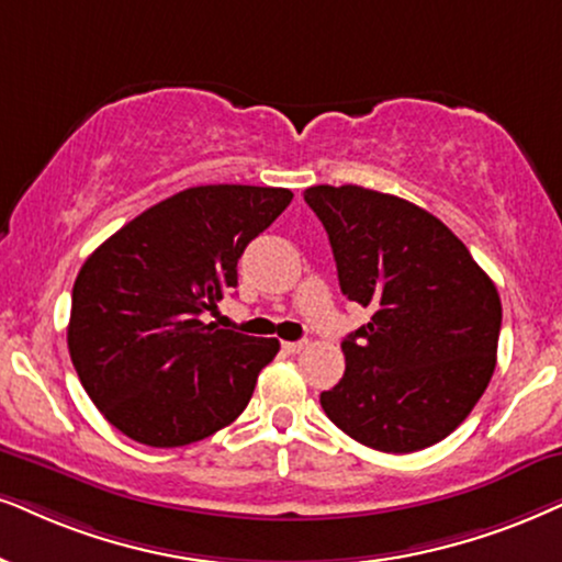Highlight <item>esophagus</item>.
Segmentation results:
<instances>
[{"instance_id":"esophagus-1","label":"esophagus","mask_w":562,"mask_h":562,"mask_svg":"<svg viewBox=\"0 0 562 562\" xmlns=\"http://www.w3.org/2000/svg\"><path fill=\"white\" fill-rule=\"evenodd\" d=\"M305 347H308V342H305V339H301V342H282V350H285L288 355H297V352H303Z\"/></svg>"}]
</instances>
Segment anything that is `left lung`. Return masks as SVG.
<instances>
[{
    "label": "left lung",
    "mask_w": 562,
    "mask_h": 562,
    "mask_svg": "<svg viewBox=\"0 0 562 562\" xmlns=\"http://www.w3.org/2000/svg\"><path fill=\"white\" fill-rule=\"evenodd\" d=\"M339 288L371 308L342 342L345 375L326 417L358 443L409 453L467 420L495 371L501 297L453 233L407 199L363 187H311Z\"/></svg>",
    "instance_id": "1"
}]
</instances>
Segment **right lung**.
Segmentation results:
<instances>
[{"instance_id": "obj_1", "label": "right lung", "mask_w": 562, "mask_h": 562, "mask_svg": "<svg viewBox=\"0 0 562 562\" xmlns=\"http://www.w3.org/2000/svg\"><path fill=\"white\" fill-rule=\"evenodd\" d=\"M293 191L212 183L145 210L77 274L67 345L85 392L124 436L155 449L231 425L251 400L277 339L204 324L238 285L244 248Z\"/></svg>"}]
</instances>
